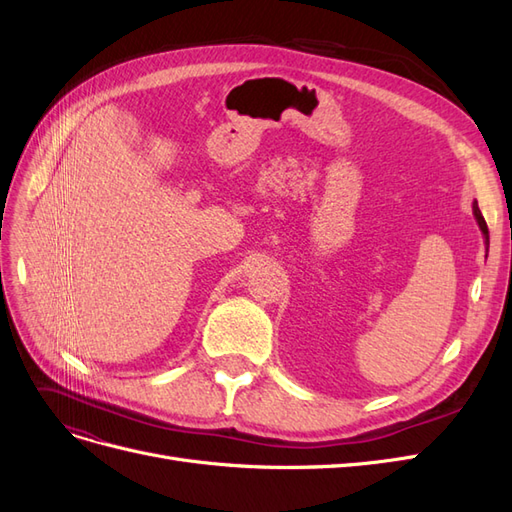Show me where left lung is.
I'll return each instance as SVG.
<instances>
[{"mask_svg":"<svg viewBox=\"0 0 512 512\" xmlns=\"http://www.w3.org/2000/svg\"><path fill=\"white\" fill-rule=\"evenodd\" d=\"M472 211H474V218H476V222H478V228H480V232H483V237H485V245H487V252H489V230H487V222H485V218H483V213H480V209H478V203L474 200V205H472Z\"/></svg>","mask_w":512,"mask_h":512,"instance_id":"1","label":"left lung"}]
</instances>
